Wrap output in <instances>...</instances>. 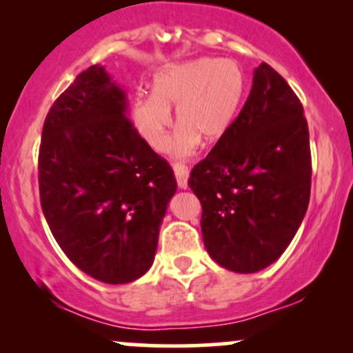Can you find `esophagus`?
Wrapping results in <instances>:
<instances>
[{
  "label": "esophagus",
  "instance_id": "1",
  "mask_svg": "<svg viewBox=\"0 0 353 353\" xmlns=\"http://www.w3.org/2000/svg\"><path fill=\"white\" fill-rule=\"evenodd\" d=\"M174 174H176V179H177V185L181 189H188V179H189V169L185 168L184 164L176 163L172 165Z\"/></svg>",
  "mask_w": 353,
  "mask_h": 353
}]
</instances>
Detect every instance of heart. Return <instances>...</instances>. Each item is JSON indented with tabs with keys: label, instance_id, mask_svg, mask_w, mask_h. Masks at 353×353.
I'll return each mask as SVG.
<instances>
[{
	"label": "heart",
	"instance_id": "heart-1",
	"mask_svg": "<svg viewBox=\"0 0 353 353\" xmlns=\"http://www.w3.org/2000/svg\"><path fill=\"white\" fill-rule=\"evenodd\" d=\"M244 71L236 61L199 58L168 64L152 79V96H137L131 119L137 134L154 151H164L176 108L172 143L176 157H189L201 139L216 143L228 134L244 98Z\"/></svg>",
	"mask_w": 353,
	"mask_h": 353
}]
</instances>
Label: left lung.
Segmentation results:
<instances>
[{
  "label": "left lung",
  "instance_id": "obj_1",
  "mask_svg": "<svg viewBox=\"0 0 353 353\" xmlns=\"http://www.w3.org/2000/svg\"><path fill=\"white\" fill-rule=\"evenodd\" d=\"M310 179L301 101L262 63L228 134L190 171L188 184L201 201L210 257L237 274L259 272L277 261L309 208Z\"/></svg>",
  "mask_w": 353,
  "mask_h": 353
}]
</instances>
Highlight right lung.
<instances>
[{
	"mask_svg": "<svg viewBox=\"0 0 353 353\" xmlns=\"http://www.w3.org/2000/svg\"><path fill=\"white\" fill-rule=\"evenodd\" d=\"M125 91L101 64L54 101L43 125L39 197L52 236L89 277L129 283L151 269L174 171L129 121Z\"/></svg>",
	"mask_w": 353,
	"mask_h": 353,
	"instance_id": "1",
	"label": "right lung"
}]
</instances>
